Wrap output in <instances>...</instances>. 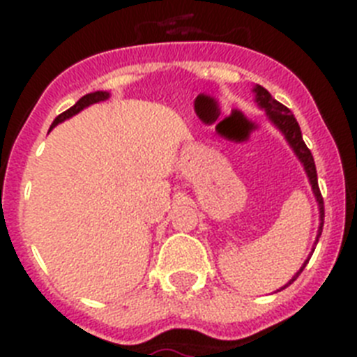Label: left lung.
I'll use <instances>...</instances> for the list:
<instances>
[{"instance_id":"8db88e82","label":"left lung","mask_w":357,"mask_h":357,"mask_svg":"<svg viewBox=\"0 0 357 357\" xmlns=\"http://www.w3.org/2000/svg\"><path fill=\"white\" fill-rule=\"evenodd\" d=\"M252 91H254V94H255V103H257V105H259L261 109L266 112L268 119H270V121L275 125L277 130L284 135L286 143L289 144V148L293 150V153L296 155V159L301 160V164L304 166V172H305V175H307V178H309V184H311L313 195H314V198H317V202H318V211H320V225H318V234H317V239H314L313 250H311V254H309L307 259L304 261V264L301 266V270H298V272H296L295 275L291 277V279H289L288 284H284L282 288H280V289H284V288H288L289 284H291L296 277L301 275L302 270H304L305 264H307V261L311 259V255H313L314 247H317V243H318V238L321 236V229H324V198H321L320 188H318L317 166H314V159H313V155H311L309 148L305 146L304 139H302L301 127H298V123H296L295 116L291 114V110H289L288 107L282 105V103L277 102L275 98L268 93L263 85H254V89H252ZM280 289H277V291H280Z\"/></svg>"}]
</instances>
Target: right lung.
Segmentation results:
<instances>
[{
  "instance_id": "right-lung-1",
  "label": "right lung",
  "mask_w": 357,
  "mask_h": 357,
  "mask_svg": "<svg viewBox=\"0 0 357 357\" xmlns=\"http://www.w3.org/2000/svg\"><path fill=\"white\" fill-rule=\"evenodd\" d=\"M109 96H110V93H107V91H94V93L85 94V96H82L80 100H78V102L71 107V109H68L66 112H62V114L56 116L55 121H53L52 127H50V130H52L53 127H56L59 123L66 121V119H69V118H73L75 114H78L80 110L87 109L89 105H94V103H98V102H105Z\"/></svg>"
}]
</instances>
